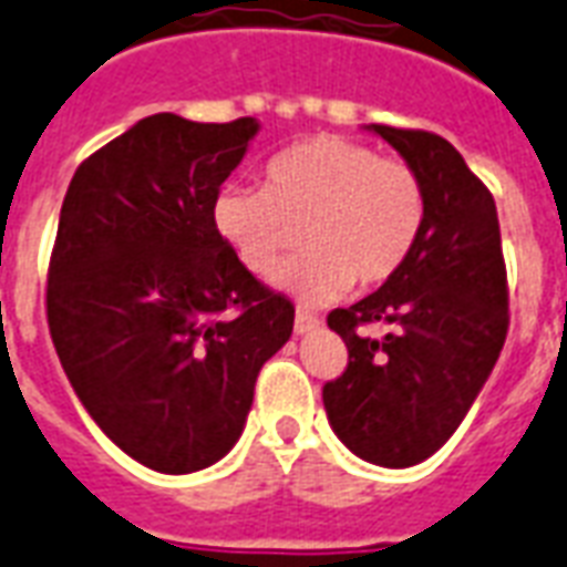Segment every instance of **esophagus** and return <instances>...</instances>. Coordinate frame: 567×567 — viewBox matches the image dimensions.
I'll use <instances>...</instances> for the list:
<instances>
[{
    "mask_svg": "<svg viewBox=\"0 0 567 567\" xmlns=\"http://www.w3.org/2000/svg\"><path fill=\"white\" fill-rule=\"evenodd\" d=\"M321 327V318L312 316V312H303V309H297L295 316V330L303 337V333H312V330H318Z\"/></svg>",
    "mask_w": 567,
    "mask_h": 567,
    "instance_id": "obj_1",
    "label": "esophagus"
}]
</instances>
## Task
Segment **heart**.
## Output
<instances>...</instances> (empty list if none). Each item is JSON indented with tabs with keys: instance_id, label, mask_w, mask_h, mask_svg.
I'll list each match as a JSON object with an SVG mask.
<instances>
[{
	"instance_id": "b5f03b06",
	"label": "heart",
	"mask_w": 567,
	"mask_h": 567,
	"mask_svg": "<svg viewBox=\"0 0 567 567\" xmlns=\"http://www.w3.org/2000/svg\"><path fill=\"white\" fill-rule=\"evenodd\" d=\"M426 195L412 165L372 146L318 134L272 155L258 186H225L213 228L234 258L267 276L295 246L303 249L272 282L303 303H327L351 282H388L417 246Z\"/></svg>"
}]
</instances>
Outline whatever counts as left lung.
I'll list each match as a JSON object with an SVG mask.
<instances>
[{"label": "left lung", "mask_w": 567, "mask_h": 567, "mask_svg": "<svg viewBox=\"0 0 567 567\" xmlns=\"http://www.w3.org/2000/svg\"><path fill=\"white\" fill-rule=\"evenodd\" d=\"M426 195V219L409 261L348 309L327 316L348 367L324 384L327 421L351 454L384 468L433 456L472 409L507 337V272L496 200L444 137L369 125ZM390 323L384 340L359 333Z\"/></svg>", "instance_id": "8db88e82"}]
</instances>
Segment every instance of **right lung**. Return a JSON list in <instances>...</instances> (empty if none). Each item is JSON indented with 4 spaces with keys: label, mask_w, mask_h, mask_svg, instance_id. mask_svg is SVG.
<instances>
[{
    "label": "right lung",
    "mask_w": 567,
    "mask_h": 567,
    "mask_svg": "<svg viewBox=\"0 0 567 567\" xmlns=\"http://www.w3.org/2000/svg\"><path fill=\"white\" fill-rule=\"evenodd\" d=\"M258 134L251 116L155 113L83 162L48 272V324L83 409L146 468L188 475L240 439L295 303L243 267L213 200Z\"/></svg>",
    "instance_id": "1"
}]
</instances>
